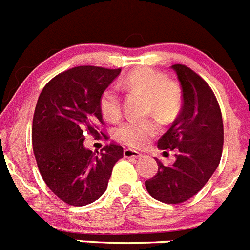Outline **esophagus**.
Listing matches in <instances>:
<instances>
[{"label":"esophagus","mask_w":250,"mask_h":250,"mask_svg":"<svg viewBox=\"0 0 250 250\" xmlns=\"http://www.w3.org/2000/svg\"><path fill=\"white\" fill-rule=\"evenodd\" d=\"M124 156L127 159H139L141 158V154L138 151H134L131 149H125L124 150Z\"/></svg>","instance_id":"esophagus-1"}]
</instances>
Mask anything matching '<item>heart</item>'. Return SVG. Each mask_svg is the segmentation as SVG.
I'll list each match as a JSON object with an SVG mask.
<instances>
[{"label": "heart", "mask_w": 250, "mask_h": 250, "mask_svg": "<svg viewBox=\"0 0 250 250\" xmlns=\"http://www.w3.org/2000/svg\"><path fill=\"white\" fill-rule=\"evenodd\" d=\"M121 85L147 95V110L155 112L164 121L173 120L182 106V91L176 83L169 81L163 72L150 67H140L130 72ZM100 110L104 118L116 121L121 116V98L119 90L110 86L100 96ZM160 131L156 119H129L115 130L121 144L132 149H143Z\"/></svg>", "instance_id": "obj_1"}]
</instances>
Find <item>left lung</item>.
Here are the masks:
<instances>
[{
    "mask_svg": "<svg viewBox=\"0 0 250 250\" xmlns=\"http://www.w3.org/2000/svg\"><path fill=\"white\" fill-rule=\"evenodd\" d=\"M183 106L158 146L164 155L175 151L173 165L156 159L158 173L147 179V193L161 203L180 204L199 193L220 163L224 141L222 111L213 90L190 67L176 63Z\"/></svg>",
    "mask_w": 250,
    "mask_h": 250,
    "instance_id": "8db88e82",
    "label": "left lung"
}]
</instances>
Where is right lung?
<instances>
[{"label":"right lung","instance_id":"add662e5","mask_svg":"<svg viewBox=\"0 0 250 250\" xmlns=\"http://www.w3.org/2000/svg\"><path fill=\"white\" fill-rule=\"evenodd\" d=\"M120 71L76 66L51 79L40 94L32 120L34 154L43 182L66 204L83 207L98 200L124 156L114 141L96 155L83 146L85 136L105 125L100 96Z\"/></svg>","mask_w":250,"mask_h":250}]
</instances>
